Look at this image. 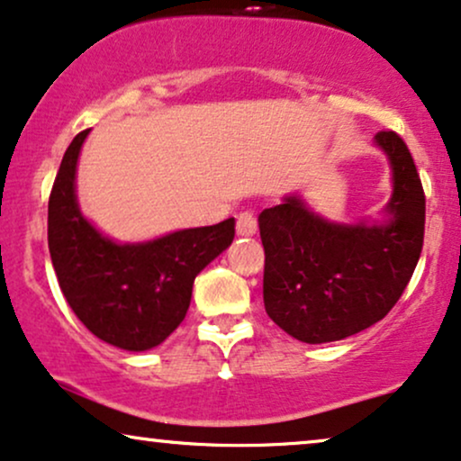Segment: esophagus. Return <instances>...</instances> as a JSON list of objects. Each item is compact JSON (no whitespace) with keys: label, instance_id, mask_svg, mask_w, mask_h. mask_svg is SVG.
Here are the masks:
<instances>
[{"label":"esophagus","instance_id":"1","mask_svg":"<svg viewBox=\"0 0 461 461\" xmlns=\"http://www.w3.org/2000/svg\"><path fill=\"white\" fill-rule=\"evenodd\" d=\"M236 231L238 236H253L258 231V219L253 212H240V217L236 221Z\"/></svg>","mask_w":461,"mask_h":461}]
</instances>
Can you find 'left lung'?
<instances>
[{
	"instance_id": "8db88e82",
	"label": "left lung",
	"mask_w": 461,
	"mask_h": 461,
	"mask_svg": "<svg viewBox=\"0 0 461 461\" xmlns=\"http://www.w3.org/2000/svg\"><path fill=\"white\" fill-rule=\"evenodd\" d=\"M375 144L387 157L393 187L381 219L338 223L298 194L259 214L266 312L295 340L323 345L370 328L415 272L425 227L421 178L398 133L378 131Z\"/></svg>"
}]
</instances>
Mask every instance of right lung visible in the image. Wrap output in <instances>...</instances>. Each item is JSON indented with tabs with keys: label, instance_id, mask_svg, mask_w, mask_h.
<instances>
[{
	"label": "right lung",
	"instance_id": "add662e5",
	"mask_svg": "<svg viewBox=\"0 0 461 461\" xmlns=\"http://www.w3.org/2000/svg\"><path fill=\"white\" fill-rule=\"evenodd\" d=\"M89 131L72 140L50 191L52 267L68 304L91 334L125 351H149L183 321L195 276L230 247L236 221L189 227L147 242L104 236L76 197V167Z\"/></svg>",
	"mask_w": 461,
	"mask_h": 461
}]
</instances>
